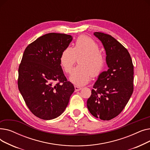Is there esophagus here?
<instances>
[{
	"instance_id": "34e87169",
	"label": "esophagus",
	"mask_w": 150,
	"mask_h": 150,
	"mask_svg": "<svg viewBox=\"0 0 150 150\" xmlns=\"http://www.w3.org/2000/svg\"><path fill=\"white\" fill-rule=\"evenodd\" d=\"M81 89V87H78V86H75V91H79Z\"/></svg>"
}]
</instances>
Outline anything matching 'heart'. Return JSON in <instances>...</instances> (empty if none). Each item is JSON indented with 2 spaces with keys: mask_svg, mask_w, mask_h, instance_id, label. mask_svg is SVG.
Listing matches in <instances>:
<instances>
[{
  "mask_svg": "<svg viewBox=\"0 0 150 150\" xmlns=\"http://www.w3.org/2000/svg\"><path fill=\"white\" fill-rule=\"evenodd\" d=\"M99 44L92 38L84 35L78 38L73 47H67L61 53L60 63L66 73H70L76 58L78 66L71 72L69 79L77 86L87 84L91 76L97 77L103 73L105 58Z\"/></svg>",
  "mask_w": 150,
  "mask_h": 150,
  "instance_id": "heart-1",
  "label": "heart"
}]
</instances>
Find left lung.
<instances>
[{
    "mask_svg": "<svg viewBox=\"0 0 150 150\" xmlns=\"http://www.w3.org/2000/svg\"><path fill=\"white\" fill-rule=\"evenodd\" d=\"M103 44L109 67L94 84L87 101L91 114L103 120H109L125 108L134 90V66L128 50L112 36L93 33Z\"/></svg>",
    "mask_w": 150,
    "mask_h": 150,
    "instance_id": "8db88e82",
    "label": "left lung"
}]
</instances>
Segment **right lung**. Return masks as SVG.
<instances>
[{"label": "right lung", "instance_id": "1", "mask_svg": "<svg viewBox=\"0 0 150 150\" xmlns=\"http://www.w3.org/2000/svg\"><path fill=\"white\" fill-rule=\"evenodd\" d=\"M71 35L50 33L30 44L23 52L18 70V88L35 116L52 120L66 108L74 86L61 66L62 52L72 41Z\"/></svg>", "mask_w": 150, "mask_h": 150}]
</instances>
